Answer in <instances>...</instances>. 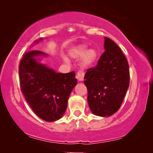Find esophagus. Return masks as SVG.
<instances>
[{"label":"esophagus","instance_id":"34e87169","mask_svg":"<svg viewBox=\"0 0 153 153\" xmlns=\"http://www.w3.org/2000/svg\"><path fill=\"white\" fill-rule=\"evenodd\" d=\"M83 77H84V72H83L82 70H79L78 72H76V78L78 79L79 81H81L83 80Z\"/></svg>","mask_w":153,"mask_h":153}]
</instances>
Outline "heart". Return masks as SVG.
I'll return each mask as SVG.
<instances>
[{"instance_id": "1", "label": "heart", "mask_w": 153, "mask_h": 153, "mask_svg": "<svg viewBox=\"0 0 153 153\" xmlns=\"http://www.w3.org/2000/svg\"><path fill=\"white\" fill-rule=\"evenodd\" d=\"M85 46H79L74 50L72 56L74 58H82V62L85 66L91 65L95 62L97 56V51L94 49H89L86 51Z\"/></svg>"}]
</instances>
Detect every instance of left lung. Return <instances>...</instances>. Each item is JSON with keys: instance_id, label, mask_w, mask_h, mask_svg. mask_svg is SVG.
Returning a JSON list of instances; mask_svg holds the SVG:
<instances>
[{"instance_id": "obj_1", "label": "left lung", "mask_w": 153, "mask_h": 153, "mask_svg": "<svg viewBox=\"0 0 153 153\" xmlns=\"http://www.w3.org/2000/svg\"><path fill=\"white\" fill-rule=\"evenodd\" d=\"M104 49L97 65L88 69L83 81L91 111L102 117L118 111L129 88L130 77L128 62L120 48L105 37Z\"/></svg>"}]
</instances>
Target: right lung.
I'll return each mask as SVG.
<instances>
[{
	"label": "right lung",
	"instance_id": "1",
	"mask_svg": "<svg viewBox=\"0 0 153 153\" xmlns=\"http://www.w3.org/2000/svg\"><path fill=\"white\" fill-rule=\"evenodd\" d=\"M42 55L46 54L38 50L24 54L19 67L20 87L35 114L44 120L53 122L61 118L65 112L77 79L74 72L56 73L34 58Z\"/></svg>",
	"mask_w": 153,
	"mask_h": 153
}]
</instances>
